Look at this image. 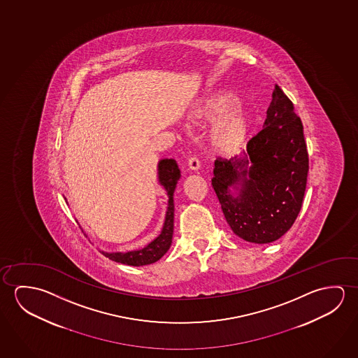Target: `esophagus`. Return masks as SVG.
Instances as JSON below:
<instances>
[{
    "instance_id": "1",
    "label": "esophagus",
    "mask_w": 358,
    "mask_h": 358,
    "mask_svg": "<svg viewBox=\"0 0 358 358\" xmlns=\"http://www.w3.org/2000/svg\"><path fill=\"white\" fill-rule=\"evenodd\" d=\"M187 168H189L190 171H199V168H200V162H199L196 157H190V158L187 159Z\"/></svg>"
}]
</instances>
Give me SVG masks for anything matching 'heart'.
I'll return each mask as SVG.
<instances>
[{
  "mask_svg": "<svg viewBox=\"0 0 358 358\" xmlns=\"http://www.w3.org/2000/svg\"><path fill=\"white\" fill-rule=\"evenodd\" d=\"M238 107L236 96L220 91L205 96L189 113V120L193 124L213 122L208 131V141L216 153H238L248 139L251 120L248 114L236 109Z\"/></svg>",
  "mask_w": 358,
  "mask_h": 358,
  "instance_id": "b5f03b06",
  "label": "heart"
}]
</instances>
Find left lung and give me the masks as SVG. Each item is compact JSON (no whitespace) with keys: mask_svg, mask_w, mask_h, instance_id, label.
<instances>
[{"mask_svg":"<svg viewBox=\"0 0 358 358\" xmlns=\"http://www.w3.org/2000/svg\"><path fill=\"white\" fill-rule=\"evenodd\" d=\"M246 150L241 158H217L211 185L234 234L249 243L268 244L295 222L308 173L303 125L278 85L264 127Z\"/></svg>","mask_w":358,"mask_h":358,"instance_id":"obj_1","label":"left lung"}]
</instances>
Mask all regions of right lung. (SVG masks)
<instances>
[{"instance_id":"obj_1","label":"right lung","mask_w":358,"mask_h":358,"mask_svg":"<svg viewBox=\"0 0 358 358\" xmlns=\"http://www.w3.org/2000/svg\"><path fill=\"white\" fill-rule=\"evenodd\" d=\"M158 176H159L160 185L164 187L166 194L169 196L168 200V210L165 214V222L162 229V233L154 238L150 244L145 248L128 252H104L112 262H120L129 266H143L158 262L162 256L169 250L173 238L174 230V190L176 182L180 179V171L174 159H162L158 164Z\"/></svg>"}]
</instances>
